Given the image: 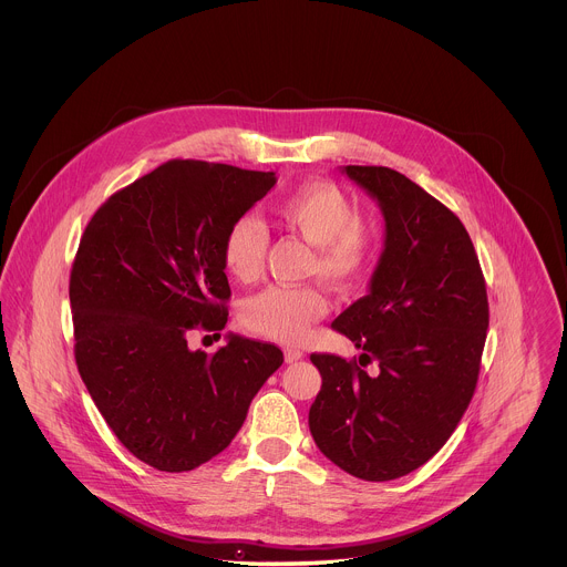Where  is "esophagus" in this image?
<instances>
[{
    "mask_svg": "<svg viewBox=\"0 0 567 567\" xmlns=\"http://www.w3.org/2000/svg\"><path fill=\"white\" fill-rule=\"evenodd\" d=\"M284 358H286V362H288V364H292V362H299V360L303 358V351L288 347V349H284Z\"/></svg>",
    "mask_w": 567,
    "mask_h": 567,
    "instance_id": "obj_1",
    "label": "esophagus"
}]
</instances>
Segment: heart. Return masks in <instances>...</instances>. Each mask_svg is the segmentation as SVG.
<instances>
[{
  "mask_svg": "<svg viewBox=\"0 0 567 567\" xmlns=\"http://www.w3.org/2000/svg\"><path fill=\"white\" fill-rule=\"evenodd\" d=\"M275 220L315 248L312 272L333 288L351 286L367 268L373 252V236L358 218L347 194L329 181H308L272 203ZM268 236L252 216L238 218L225 234L223 264L231 279L252 281L264 261ZM327 312V299L310 286H268L248 297L243 321L250 331L279 340L299 342L312 323Z\"/></svg>",
  "mask_w": 567,
  "mask_h": 567,
  "instance_id": "heart-1",
  "label": "heart"
}]
</instances>
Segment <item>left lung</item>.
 Returning <instances> with one entry per match:
<instances>
[{
  "mask_svg": "<svg viewBox=\"0 0 567 567\" xmlns=\"http://www.w3.org/2000/svg\"><path fill=\"white\" fill-rule=\"evenodd\" d=\"M380 207L384 244L367 297L331 327L360 367L312 353L323 386L310 432L342 472L384 483L427 463L472 402L488 327L485 279L463 223L408 176L342 165ZM375 361L369 377L362 369Z\"/></svg>",
  "mask_w": 567,
  "mask_h": 567,
  "instance_id": "left-lung-1",
  "label": "left lung"
}]
</instances>
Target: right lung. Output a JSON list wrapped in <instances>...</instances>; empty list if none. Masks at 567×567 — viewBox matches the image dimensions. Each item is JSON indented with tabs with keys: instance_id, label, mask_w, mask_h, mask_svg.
I'll return each mask as SVG.
<instances>
[{
	"instance_id": "1",
	"label": "right lung",
	"mask_w": 567,
	"mask_h": 567,
	"mask_svg": "<svg viewBox=\"0 0 567 567\" xmlns=\"http://www.w3.org/2000/svg\"><path fill=\"white\" fill-rule=\"evenodd\" d=\"M275 183V172L167 162L84 229L70 279L76 364L120 443L159 472L196 470L229 447L284 362L275 344L238 333L214 353L187 347L198 324L227 323L225 234Z\"/></svg>"
}]
</instances>
